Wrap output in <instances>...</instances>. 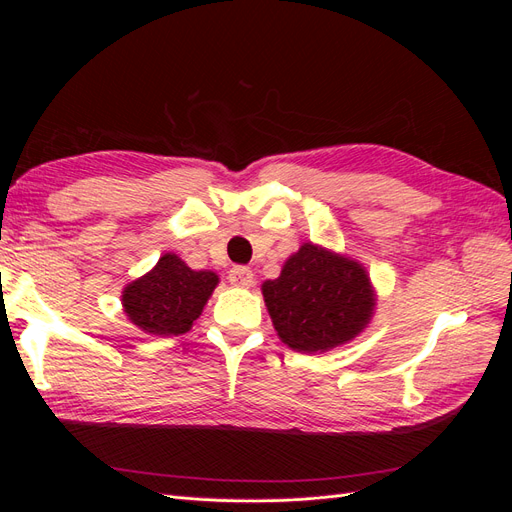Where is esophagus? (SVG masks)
I'll return each instance as SVG.
<instances>
[{"label": "esophagus", "instance_id": "1", "mask_svg": "<svg viewBox=\"0 0 512 512\" xmlns=\"http://www.w3.org/2000/svg\"><path fill=\"white\" fill-rule=\"evenodd\" d=\"M228 280L232 286H241L247 288L254 284V273L250 267H232L228 273Z\"/></svg>", "mask_w": 512, "mask_h": 512}]
</instances>
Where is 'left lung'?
Instances as JSON below:
<instances>
[{
    "mask_svg": "<svg viewBox=\"0 0 512 512\" xmlns=\"http://www.w3.org/2000/svg\"><path fill=\"white\" fill-rule=\"evenodd\" d=\"M262 294L282 342L324 352L359 335L374 312V290L359 262L305 243Z\"/></svg>",
    "mask_w": 512,
    "mask_h": 512,
    "instance_id": "obj_1",
    "label": "left lung"
}]
</instances>
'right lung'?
Here are the masks:
<instances>
[{
  "instance_id": "right-lung-1",
  "label": "right lung",
  "mask_w": 512,
  "mask_h": 512,
  "mask_svg": "<svg viewBox=\"0 0 512 512\" xmlns=\"http://www.w3.org/2000/svg\"><path fill=\"white\" fill-rule=\"evenodd\" d=\"M218 275L192 271L175 254H164L141 280L123 290L126 314L149 335H181L203 312Z\"/></svg>"
}]
</instances>
